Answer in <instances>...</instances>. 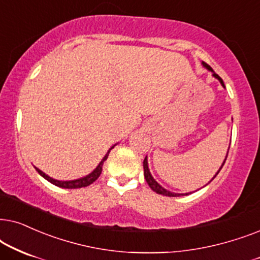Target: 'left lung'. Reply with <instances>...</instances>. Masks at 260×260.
<instances>
[{"label": "left lung", "instance_id": "1", "mask_svg": "<svg viewBox=\"0 0 260 260\" xmlns=\"http://www.w3.org/2000/svg\"><path fill=\"white\" fill-rule=\"evenodd\" d=\"M203 67H205V68H207V69H208V70H209V71H212V72H213V76H214V77H215V78H217V79H219V81H220V83H221V84H222V86H223V88H224L223 81H222V79H221V77H220V76H219V75H216V74H215V72H214V71H213V69H212V68H210V67H209V65H208V64H207V63H203ZM227 155H228V152H227ZM226 159H227V157H226V158H224V161H226ZM224 161L222 162V165H221L220 170H221V169H222V166L224 165ZM220 170L216 172V175H217V174H219V172H220ZM216 175H215V176H214V177H213V179L216 177ZM144 176H145V179H146L147 184H148V185H150V188H151L152 190H153V191H155V192H157V193H159V195H164V196H169V197H177V196H179V195H184V193H175V192H171V191H169V190H166V189H164V188H162V186H160V185H159V184H158V183L154 181V179H153V177H152V176H151V174H150V170H148V165H147V158H145V159H144ZM185 195H188V193H185Z\"/></svg>", "mask_w": 260, "mask_h": 260}]
</instances>
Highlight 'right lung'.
I'll use <instances>...</instances> for the list:
<instances>
[{"mask_svg": "<svg viewBox=\"0 0 260 260\" xmlns=\"http://www.w3.org/2000/svg\"><path fill=\"white\" fill-rule=\"evenodd\" d=\"M113 148H114V146H113L112 148H109L108 153H107V154L105 155V158L102 159L101 162H100L98 168H96L95 170L91 172V174L88 175V176H85V177H83V178L75 179V181H57V179H53V178L48 177L47 175H45L44 172L41 171V170H39V169H38V168H36V170H37L38 172H39V175L43 176V177H44L45 179H46V181L52 183V184L59 186V188H65V189L84 188V186H88V185L91 184V183H94V182L96 181V179H98V178L100 177V175H101V172H102L103 162H105V160H107V158H108V155H109V152L112 151Z\"/></svg>", "mask_w": 260, "mask_h": 260, "instance_id": "1", "label": "right lung"}]
</instances>
